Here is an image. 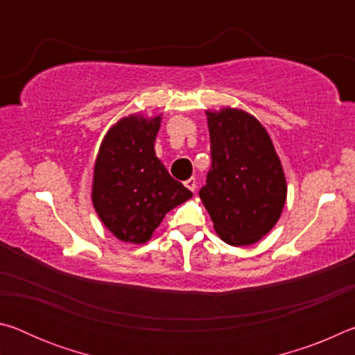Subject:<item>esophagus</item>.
<instances>
[{"label":"esophagus","instance_id":"obj_1","mask_svg":"<svg viewBox=\"0 0 355 355\" xmlns=\"http://www.w3.org/2000/svg\"><path fill=\"white\" fill-rule=\"evenodd\" d=\"M184 186H186V188H188L189 191L194 192V191H196V188H197V182H196V178H194V177H191L189 180H186V182H184Z\"/></svg>","mask_w":355,"mask_h":355}]
</instances>
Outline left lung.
Wrapping results in <instances>:
<instances>
[{
	"instance_id": "obj_1",
	"label": "left lung",
	"mask_w": 355,
	"mask_h": 355,
	"mask_svg": "<svg viewBox=\"0 0 355 355\" xmlns=\"http://www.w3.org/2000/svg\"><path fill=\"white\" fill-rule=\"evenodd\" d=\"M211 167L199 196L218 235L230 245L261 239L279 220L286 182L271 137L250 114L207 112Z\"/></svg>"
}]
</instances>
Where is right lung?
<instances>
[{"instance_id":"right-lung-1","label":"right lung","mask_w":355,"mask_h":355,"mask_svg":"<svg viewBox=\"0 0 355 355\" xmlns=\"http://www.w3.org/2000/svg\"><path fill=\"white\" fill-rule=\"evenodd\" d=\"M161 117L130 116L107 131L94 167L92 202L107 230L142 244L173 207L192 192L173 180L155 155Z\"/></svg>"}]
</instances>
